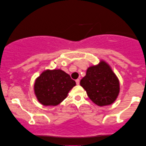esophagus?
<instances>
[{
	"label": "esophagus",
	"mask_w": 146,
	"mask_h": 146,
	"mask_svg": "<svg viewBox=\"0 0 146 146\" xmlns=\"http://www.w3.org/2000/svg\"><path fill=\"white\" fill-rule=\"evenodd\" d=\"M76 84L77 85H79L80 84V80L79 79L76 80Z\"/></svg>",
	"instance_id": "34e87169"
}]
</instances>
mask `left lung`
<instances>
[{
    "label": "left lung",
    "mask_w": 146,
    "mask_h": 146,
    "mask_svg": "<svg viewBox=\"0 0 146 146\" xmlns=\"http://www.w3.org/2000/svg\"><path fill=\"white\" fill-rule=\"evenodd\" d=\"M80 86L89 98L98 106L111 105L119 93V81L108 64L101 60L97 65L90 66Z\"/></svg>",
    "instance_id": "1"
}]
</instances>
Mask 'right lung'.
<instances>
[{"label":"right lung","instance_id":"add662e5","mask_svg":"<svg viewBox=\"0 0 146 146\" xmlns=\"http://www.w3.org/2000/svg\"><path fill=\"white\" fill-rule=\"evenodd\" d=\"M76 82L60 69L46 70L35 80L34 92L38 101L44 106H57L66 98Z\"/></svg>","mask_w":146,"mask_h":146}]
</instances>
